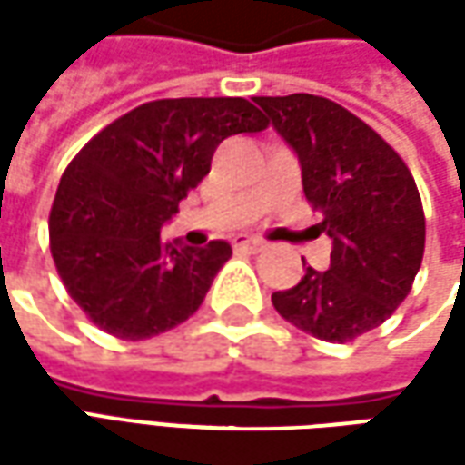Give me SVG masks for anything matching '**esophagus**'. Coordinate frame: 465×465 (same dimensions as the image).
Instances as JSON below:
<instances>
[{
  "label": "esophagus",
  "instance_id": "34e87169",
  "mask_svg": "<svg viewBox=\"0 0 465 465\" xmlns=\"http://www.w3.org/2000/svg\"><path fill=\"white\" fill-rule=\"evenodd\" d=\"M235 248H238V251H248V253H261V251L266 248V242L259 241V238L241 235V238H235Z\"/></svg>",
  "mask_w": 465,
  "mask_h": 465
}]
</instances>
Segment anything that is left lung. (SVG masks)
<instances>
[{
    "mask_svg": "<svg viewBox=\"0 0 465 465\" xmlns=\"http://www.w3.org/2000/svg\"><path fill=\"white\" fill-rule=\"evenodd\" d=\"M253 100L297 153L305 199L333 241L329 269L308 266L272 302L321 341H351L393 315L420 272L424 209L414 175L383 136L333 100L308 93Z\"/></svg>",
    "mask_w": 465,
    "mask_h": 465,
    "instance_id": "1",
    "label": "left lung"
}]
</instances>
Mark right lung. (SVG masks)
Listing matches in <instances>:
<instances>
[{
	"label": "right lung",
	"instance_id": "1",
	"mask_svg": "<svg viewBox=\"0 0 465 465\" xmlns=\"http://www.w3.org/2000/svg\"><path fill=\"white\" fill-rule=\"evenodd\" d=\"M266 126L245 98L150 100L74 154L48 238L66 292L100 331L142 341L199 311L232 248H181L163 241L160 227L209 173L223 139Z\"/></svg>",
	"mask_w": 465,
	"mask_h": 465
}]
</instances>
